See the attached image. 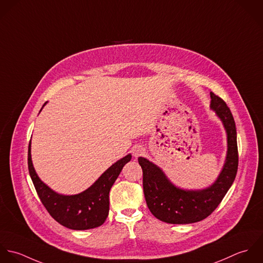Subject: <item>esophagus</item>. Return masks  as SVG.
Listing matches in <instances>:
<instances>
[{"instance_id": "34e87169", "label": "esophagus", "mask_w": 263, "mask_h": 263, "mask_svg": "<svg viewBox=\"0 0 263 263\" xmlns=\"http://www.w3.org/2000/svg\"><path fill=\"white\" fill-rule=\"evenodd\" d=\"M143 152H144V148H143L142 146H140V145H136V146H134L133 149H132L133 156H134L135 158L140 157V156L143 154Z\"/></svg>"}]
</instances>
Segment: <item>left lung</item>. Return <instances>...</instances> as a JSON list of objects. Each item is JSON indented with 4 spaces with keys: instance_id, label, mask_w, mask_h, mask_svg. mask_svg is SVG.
I'll return each instance as SVG.
<instances>
[{
    "instance_id": "8db88e82",
    "label": "left lung",
    "mask_w": 263,
    "mask_h": 263,
    "mask_svg": "<svg viewBox=\"0 0 263 263\" xmlns=\"http://www.w3.org/2000/svg\"><path fill=\"white\" fill-rule=\"evenodd\" d=\"M210 108L222 122L227 132L228 152L217 179L201 190L176 187L160 167L145 158H138L143 172V192L151 212L161 221L185 224L206 218L221 202L231 188L238 171L237 131L233 115L227 104L210 92Z\"/></svg>"
}]
</instances>
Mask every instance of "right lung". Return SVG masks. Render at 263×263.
I'll use <instances>...</instances> for the list:
<instances>
[{"label":"right lung","instance_id":"right-lung-1","mask_svg":"<svg viewBox=\"0 0 263 263\" xmlns=\"http://www.w3.org/2000/svg\"><path fill=\"white\" fill-rule=\"evenodd\" d=\"M30 147L29 142V175L42 203L52 217L62 226L77 231L95 229L102 226L107 217L109 210V190L123 166L131 160L132 156L127 155L110 165L85 191L75 195H62L54 192L39 178L32 164Z\"/></svg>","mask_w":263,"mask_h":263}]
</instances>
